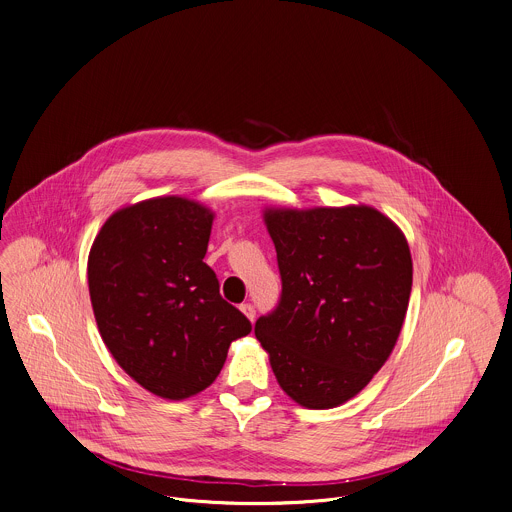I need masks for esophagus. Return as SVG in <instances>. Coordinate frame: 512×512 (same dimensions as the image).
Returning a JSON list of instances; mask_svg holds the SVG:
<instances>
[{
    "label": "esophagus",
    "instance_id": "esophagus-1",
    "mask_svg": "<svg viewBox=\"0 0 512 512\" xmlns=\"http://www.w3.org/2000/svg\"><path fill=\"white\" fill-rule=\"evenodd\" d=\"M241 311H243L251 321L255 319V307H253L251 303H243V305H241Z\"/></svg>",
    "mask_w": 512,
    "mask_h": 512
}]
</instances>
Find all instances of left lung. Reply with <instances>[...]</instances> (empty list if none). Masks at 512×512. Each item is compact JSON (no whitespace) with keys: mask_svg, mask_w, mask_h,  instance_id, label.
Masks as SVG:
<instances>
[{"mask_svg":"<svg viewBox=\"0 0 512 512\" xmlns=\"http://www.w3.org/2000/svg\"><path fill=\"white\" fill-rule=\"evenodd\" d=\"M281 297L255 335L283 392L325 410L368 386L390 358L410 291L402 231L372 207L269 209Z\"/></svg>","mask_w":512,"mask_h":512,"instance_id":"obj_1","label":"left lung"}]
</instances>
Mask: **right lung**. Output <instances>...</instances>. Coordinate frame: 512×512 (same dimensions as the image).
<instances>
[{
	"instance_id": "obj_1",
	"label": "right lung",
	"mask_w": 512,
	"mask_h": 512,
	"mask_svg": "<svg viewBox=\"0 0 512 512\" xmlns=\"http://www.w3.org/2000/svg\"><path fill=\"white\" fill-rule=\"evenodd\" d=\"M213 213L183 197L116 211L88 257L94 317L118 366L144 390L185 400L219 376L251 321L203 261Z\"/></svg>"
}]
</instances>
